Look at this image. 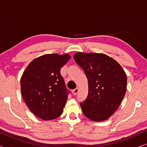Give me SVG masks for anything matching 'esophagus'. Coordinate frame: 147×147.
I'll return each mask as SVG.
<instances>
[{"instance_id": "obj_1", "label": "esophagus", "mask_w": 147, "mask_h": 147, "mask_svg": "<svg viewBox=\"0 0 147 147\" xmlns=\"http://www.w3.org/2000/svg\"><path fill=\"white\" fill-rule=\"evenodd\" d=\"M78 91H79V89H78V88H76V89L73 90V91H72V92H73V94H74V95H76V94H78Z\"/></svg>"}]
</instances>
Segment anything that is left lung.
<instances>
[{
  "label": "left lung",
  "instance_id": "obj_1",
  "mask_svg": "<svg viewBox=\"0 0 147 147\" xmlns=\"http://www.w3.org/2000/svg\"><path fill=\"white\" fill-rule=\"evenodd\" d=\"M74 58L88 81V96L80 103L82 112L93 121L107 120L125 96L126 73L117 61L105 54L78 52Z\"/></svg>",
  "mask_w": 147,
  "mask_h": 147
}]
</instances>
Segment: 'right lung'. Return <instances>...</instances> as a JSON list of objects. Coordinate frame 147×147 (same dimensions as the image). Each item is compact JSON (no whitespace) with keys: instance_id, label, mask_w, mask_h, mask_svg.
Returning <instances> with one entry per match:
<instances>
[{"instance_id":"add662e5","label":"right lung","mask_w":147,"mask_h":147,"mask_svg":"<svg viewBox=\"0 0 147 147\" xmlns=\"http://www.w3.org/2000/svg\"><path fill=\"white\" fill-rule=\"evenodd\" d=\"M69 59L67 53L46 54L33 59L23 72L21 79L22 96L37 117L49 120L63 113L69 90L60 70Z\"/></svg>"}]
</instances>
